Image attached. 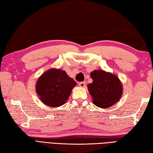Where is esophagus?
I'll return each instance as SVG.
<instances>
[{"mask_svg":"<svg viewBox=\"0 0 153 153\" xmlns=\"http://www.w3.org/2000/svg\"><path fill=\"white\" fill-rule=\"evenodd\" d=\"M79 86L81 87H84L85 86V83L83 82H79Z\"/></svg>","mask_w":153,"mask_h":153,"instance_id":"obj_1","label":"esophagus"}]
</instances>
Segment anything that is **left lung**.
<instances>
[{
  "label": "left lung",
  "mask_w": 153,
  "mask_h": 153,
  "mask_svg": "<svg viewBox=\"0 0 153 153\" xmlns=\"http://www.w3.org/2000/svg\"><path fill=\"white\" fill-rule=\"evenodd\" d=\"M93 82L87 85L93 103L101 108H107L118 102L123 94L121 81L116 75L102 70L90 74Z\"/></svg>",
  "instance_id": "left-lung-1"
}]
</instances>
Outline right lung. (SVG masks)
I'll return each mask as SVG.
<instances>
[{
  "instance_id": "right-lung-1",
  "label": "right lung",
  "mask_w": 153,
  "mask_h": 153,
  "mask_svg": "<svg viewBox=\"0 0 153 153\" xmlns=\"http://www.w3.org/2000/svg\"><path fill=\"white\" fill-rule=\"evenodd\" d=\"M76 85V82L68 76L66 71L51 68L39 77L35 90L44 105L54 108L66 102Z\"/></svg>"
}]
</instances>
